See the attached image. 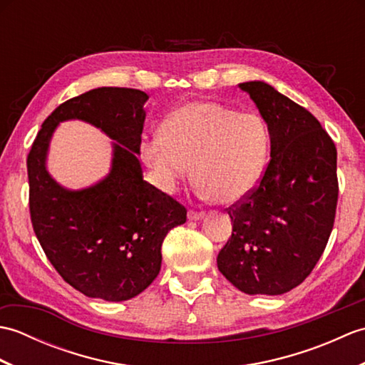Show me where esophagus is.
<instances>
[{
  "label": "esophagus",
  "mask_w": 365,
  "mask_h": 365,
  "mask_svg": "<svg viewBox=\"0 0 365 365\" xmlns=\"http://www.w3.org/2000/svg\"><path fill=\"white\" fill-rule=\"evenodd\" d=\"M204 218V213L202 212H195V210H190L188 212V220L190 221H199Z\"/></svg>",
  "instance_id": "obj_1"
}]
</instances>
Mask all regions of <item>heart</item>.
I'll return each mask as SVG.
<instances>
[{
  "label": "heart",
  "mask_w": 365,
  "mask_h": 365,
  "mask_svg": "<svg viewBox=\"0 0 365 365\" xmlns=\"http://www.w3.org/2000/svg\"><path fill=\"white\" fill-rule=\"evenodd\" d=\"M269 145L262 115L215 102H188L168 115L160 136L145 139L141 152L163 191L174 192L192 165L199 196L232 205L257 188Z\"/></svg>",
  "instance_id": "1"
}]
</instances>
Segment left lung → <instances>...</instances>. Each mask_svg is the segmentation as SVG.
<instances>
[{
  "mask_svg": "<svg viewBox=\"0 0 365 365\" xmlns=\"http://www.w3.org/2000/svg\"><path fill=\"white\" fill-rule=\"evenodd\" d=\"M267 122L269 163L259 187L227 208L234 227L218 269L247 294H282L311 274L334 226L337 150L306 108L263 81L240 83Z\"/></svg>",
  "mask_w": 365,
  "mask_h": 365,
  "instance_id": "1",
  "label": "left lung"
}]
</instances>
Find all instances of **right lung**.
<instances>
[{
  "label": "right lung",
  "mask_w": 365,
  "mask_h": 365,
  "mask_svg": "<svg viewBox=\"0 0 365 365\" xmlns=\"http://www.w3.org/2000/svg\"><path fill=\"white\" fill-rule=\"evenodd\" d=\"M147 100L128 88H98L67 100L45 119L28 155L36 237L61 277L89 298L119 302L144 292L160 273L163 240L187 221V208L143 178L138 155ZM72 118L115 141L110 174L76 192L46 170L53 130Z\"/></svg>",
  "instance_id": "right-lung-1"
}]
</instances>
